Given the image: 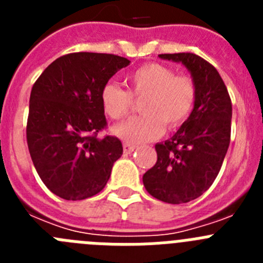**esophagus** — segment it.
Instances as JSON below:
<instances>
[{
  "label": "esophagus",
  "mask_w": 263,
  "mask_h": 263,
  "mask_svg": "<svg viewBox=\"0 0 263 263\" xmlns=\"http://www.w3.org/2000/svg\"><path fill=\"white\" fill-rule=\"evenodd\" d=\"M137 148V146L134 145H130V143H124V153L126 154H130V153H133L134 150Z\"/></svg>",
  "instance_id": "34e87169"
}]
</instances>
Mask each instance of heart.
I'll return each instance as SVG.
<instances>
[{
  "label": "heart",
  "mask_w": 263,
  "mask_h": 263,
  "mask_svg": "<svg viewBox=\"0 0 263 263\" xmlns=\"http://www.w3.org/2000/svg\"><path fill=\"white\" fill-rule=\"evenodd\" d=\"M127 90L108 83L100 100L105 115L111 120H122L133 109V100H143L142 116L115 126L116 136L130 143L157 139L167 129H176L188 120L196 103V84L188 75H176L170 67L146 63L130 72Z\"/></svg>",
  "instance_id": "1"
}]
</instances>
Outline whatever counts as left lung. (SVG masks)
Listing matches in <instances>:
<instances>
[{"label":"left lung","instance_id":"left-lung-1","mask_svg":"<svg viewBox=\"0 0 263 263\" xmlns=\"http://www.w3.org/2000/svg\"><path fill=\"white\" fill-rule=\"evenodd\" d=\"M184 64L196 84L191 116L175 136L157 143V163L143 175L153 197L182 204L201 196L215 182L231 142L232 101L217 69L192 52L160 53Z\"/></svg>","mask_w":263,"mask_h":263}]
</instances>
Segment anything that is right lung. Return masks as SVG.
Masks as SVG:
<instances>
[{
	"instance_id": "add662e5",
	"label": "right lung",
	"mask_w": 263,
	"mask_h": 263,
	"mask_svg": "<svg viewBox=\"0 0 263 263\" xmlns=\"http://www.w3.org/2000/svg\"><path fill=\"white\" fill-rule=\"evenodd\" d=\"M129 63L113 53H67L32 85L27 146L39 178L57 196L83 200L105 187L122 143L97 137L108 126L100 93Z\"/></svg>"
}]
</instances>
